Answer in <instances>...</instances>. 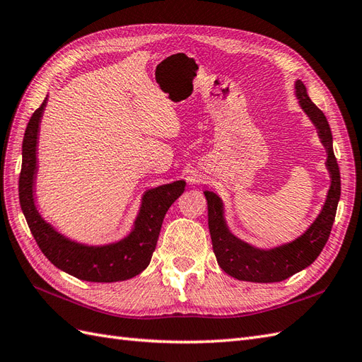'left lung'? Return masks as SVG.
I'll list each match as a JSON object with an SVG mask.
<instances>
[{
  "label": "left lung",
  "instance_id": "left-lung-1",
  "mask_svg": "<svg viewBox=\"0 0 362 362\" xmlns=\"http://www.w3.org/2000/svg\"><path fill=\"white\" fill-rule=\"evenodd\" d=\"M295 88L301 108L317 127L321 142L327 150L326 165L332 177L330 189L322 211L310 228L295 242L271 249V251L257 249L230 234L223 218V203L217 194L205 191L212 249H214L218 266L237 280L275 283L283 281L293 274L303 271L304 267L317 260V257L321 254L324 245L329 240L333 220H335L338 200L341 196V177L337 157L333 154L330 127L322 111L308 96V90L301 81H296Z\"/></svg>",
  "mask_w": 362,
  "mask_h": 362
}]
</instances>
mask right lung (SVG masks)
<instances>
[{
	"instance_id": "right-lung-1",
	"label": "right lung",
	"mask_w": 362,
	"mask_h": 362,
	"mask_svg": "<svg viewBox=\"0 0 362 362\" xmlns=\"http://www.w3.org/2000/svg\"><path fill=\"white\" fill-rule=\"evenodd\" d=\"M47 98L35 110L23 139V165L18 191L20 203L33 238L42 254L58 267L79 280L95 283L124 281L141 274L150 264L162 221L173 203L185 191V182L162 185L145 192L133 233L122 242L107 246H84L58 234L38 214L33 202L36 174V141L38 127Z\"/></svg>"
}]
</instances>
